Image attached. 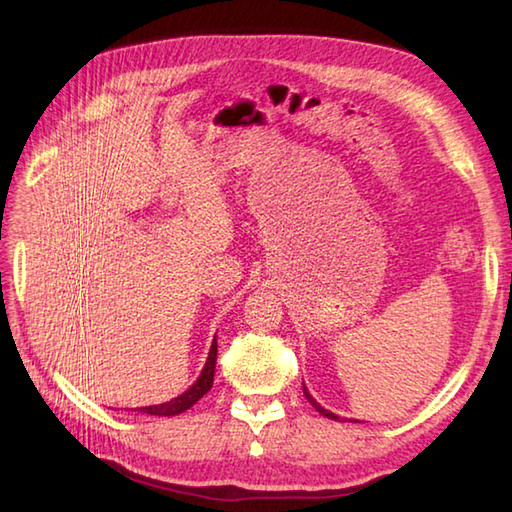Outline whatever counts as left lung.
I'll list each match as a JSON object with an SVG mask.
<instances>
[{"mask_svg": "<svg viewBox=\"0 0 512 512\" xmlns=\"http://www.w3.org/2000/svg\"><path fill=\"white\" fill-rule=\"evenodd\" d=\"M303 394H306V398H308V400L312 402V407H314V409H317V411L321 413V416H325V418H332V420H336V418H339V416H336V413H332V411H328V409H323V407L319 405V402H317V400H314V398L310 396V391H308L306 387H303Z\"/></svg>", "mask_w": 512, "mask_h": 512, "instance_id": "1", "label": "left lung"}]
</instances>
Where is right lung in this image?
Segmentation results:
<instances>
[{
    "mask_svg": "<svg viewBox=\"0 0 512 512\" xmlns=\"http://www.w3.org/2000/svg\"><path fill=\"white\" fill-rule=\"evenodd\" d=\"M215 361H217V341L213 339L211 352H209V358H206L202 374L198 376V380H195V383H193L187 391H184V394H180L178 398H173V400H169V402H162V405L140 407L138 411L149 413V416H178V413L187 411L189 407H193L195 402H198V400L206 394V391H209V389L213 387Z\"/></svg>",
    "mask_w": 512,
    "mask_h": 512,
    "instance_id": "right-lung-1",
    "label": "right lung"
}]
</instances>
